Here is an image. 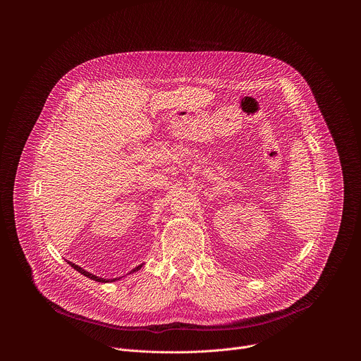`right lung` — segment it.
I'll return each mask as SVG.
<instances>
[{"label": "right lung", "mask_w": 361, "mask_h": 361, "mask_svg": "<svg viewBox=\"0 0 361 361\" xmlns=\"http://www.w3.org/2000/svg\"><path fill=\"white\" fill-rule=\"evenodd\" d=\"M68 264H70L71 267H74V269H75L78 273H81L82 276H85V277L91 279V280H94V281H98V283H109V281H116V280H117V279H111V280L101 279V277H97V276H94V274H91V273H88V271H85V270H82L81 267H78V266H77V264H74V263H70V262H68ZM141 267H142V264H141V266H138V267H135L133 271H130V274H131V273H134V271H138Z\"/></svg>", "instance_id": "add662e5"}]
</instances>
